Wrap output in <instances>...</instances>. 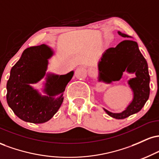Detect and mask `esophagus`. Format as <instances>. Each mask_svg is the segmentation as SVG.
<instances>
[{
	"mask_svg": "<svg viewBox=\"0 0 159 159\" xmlns=\"http://www.w3.org/2000/svg\"><path fill=\"white\" fill-rule=\"evenodd\" d=\"M95 72H96V70H95L94 69H90V73H91V74H94Z\"/></svg>",
	"mask_w": 159,
	"mask_h": 159,
	"instance_id": "obj_1",
	"label": "esophagus"
}]
</instances>
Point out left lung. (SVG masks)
Instances as JSON below:
<instances>
[{
    "label": "left lung",
    "instance_id": "left-lung-1",
    "mask_svg": "<svg viewBox=\"0 0 159 159\" xmlns=\"http://www.w3.org/2000/svg\"><path fill=\"white\" fill-rule=\"evenodd\" d=\"M118 34L125 38L131 37L120 31ZM125 70L129 73H135V78L128 81L133 92L132 102L121 113H112L104 108L109 116L118 120L139 112L149 96L150 78L147 61L140 53L138 43L129 39L105 51L98 63V81H119Z\"/></svg>",
    "mask_w": 159,
    "mask_h": 159
}]
</instances>
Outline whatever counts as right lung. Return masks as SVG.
I'll return each mask as SVG.
<instances>
[{"label": "right lung", "mask_w": 159, "mask_h": 159, "mask_svg": "<svg viewBox=\"0 0 159 159\" xmlns=\"http://www.w3.org/2000/svg\"><path fill=\"white\" fill-rule=\"evenodd\" d=\"M54 54L52 49L43 44L27 48L19 61L12 66L7 84V101L18 117L25 122L43 123L52 119L63 101L66 87L74 72L66 75L48 74L42 96L30 86L45 75L48 59ZM59 95L57 98L54 96Z\"/></svg>", "instance_id": "add662e5"}]
</instances>
